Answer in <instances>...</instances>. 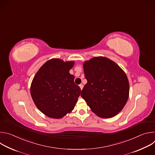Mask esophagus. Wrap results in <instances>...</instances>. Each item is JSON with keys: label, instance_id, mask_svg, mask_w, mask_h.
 Returning a JSON list of instances; mask_svg holds the SVG:
<instances>
[{"label": "esophagus", "instance_id": "esophagus-1", "mask_svg": "<svg viewBox=\"0 0 155 155\" xmlns=\"http://www.w3.org/2000/svg\"><path fill=\"white\" fill-rule=\"evenodd\" d=\"M79 86H80V89H81V90H82V89H83V84H80L79 85Z\"/></svg>", "mask_w": 155, "mask_h": 155}]
</instances>
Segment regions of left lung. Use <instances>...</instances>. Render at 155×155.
<instances>
[{
	"label": "left lung",
	"instance_id": "left-lung-1",
	"mask_svg": "<svg viewBox=\"0 0 155 155\" xmlns=\"http://www.w3.org/2000/svg\"><path fill=\"white\" fill-rule=\"evenodd\" d=\"M87 83L81 96L98 117L112 118L124 107L129 84L125 72L107 58L94 57L83 63Z\"/></svg>",
	"mask_w": 155,
	"mask_h": 155
}]
</instances>
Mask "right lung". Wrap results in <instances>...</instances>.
Segmentation results:
<instances>
[{
  "label": "right lung",
  "instance_id": "add662e5",
  "mask_svg": "<svg viewBox=\"0 0 155 155\" xmlns=\"http://www.w3.org/2000/svg\"><path fill=\"white\" fill-rule=\"evenodd\" d=\"M74 61L51 59L39 69L31 86V94L37 107L46 116L59 119L71 113L81 89L69 73Z\"/></svg>",
  "mask_w": 155,
  "mask_h": 155
}]
</instances>
